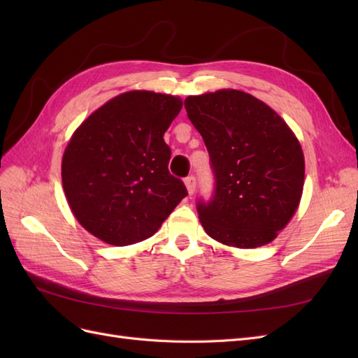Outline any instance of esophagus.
<instances>
[{
    "label": "esophagus",
    "instance_id": "obj_1",
    "mask_svg": "<svg viewBox=\"0 0 358 358\" xmlns=\"http://www.w3.org/2000/svg\"><path fill=\"white\" fill-rule=\"evenodd\" d=\"M196 185H197V182H196V178H194V176H188L185 179V187H187V191H188L189 196H192V194L196 192Z\"/></svg>",
    "mask_w": 358,
    "mask_h": 358
}]
</instances>
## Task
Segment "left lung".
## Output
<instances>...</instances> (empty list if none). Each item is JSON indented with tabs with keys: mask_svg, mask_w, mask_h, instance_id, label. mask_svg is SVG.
<instances>
[{
	"mask_svg": "<svg viewBox=\"0 0 358 358\" xmlns=\"http://www.w3.org/2000/svg\"><path fill=\"white\" fill-rule=\"evenodd\" d=\"M185 109L216 179L213 200L197 204L204 231L241 249L275 241L299 209L305 185L296 134L272 107L239 90L189 95Z\"/></svg>",
	"mask_w": 358,
	"mask_h": 358,
	"instance_id": "obj_1",
	"label": "left lung"
}]
</instances>
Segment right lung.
<instances>
[{
  "label": "right lung",
  "mask_w": 358,
  "mask_h": 358,
  "mask_svg": "<svg viewBox=\"0 0 358 358\" xmlns=\"http://www.w3.org/2000/svg\"><path fill=\"white\" fill-rule=\"evenodd\" d=\"M182 109L176 95L128 91L76 128L61 162L62 188L83 229L109 245L154 236L187 196L169 173L164 133Z\"/></svg>",
  "instance_id": "add662e5"
}]
</instances>
